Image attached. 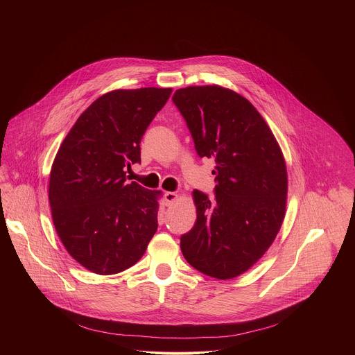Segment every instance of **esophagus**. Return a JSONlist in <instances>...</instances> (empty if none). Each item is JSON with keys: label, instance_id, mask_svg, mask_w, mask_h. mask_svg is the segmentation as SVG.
<instances>
[{"label": "esophagus", "instance_id": "esophagus-1", "mask_svg": "<svg viewBox=\"0 0 355 355\" xmlns=\"http://www.w3.org/2000/svg\"><path fill=\"white\" fill-rule=\"evenodd\" d=\"M176 198H178V194H176V193L168 191V193H165V194H164V201H165V205H166V206H171L172 203L176 201Z\"/></svg>", "mask_w": 355, "mask_h": 355}]
</instances>
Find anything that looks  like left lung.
<instances>
[{"mask_svg": "<svg viewBox=\"0 0 355 355\" xmlns=\"http://www.w3.org/2000/svg\"><path fill=\"white\" fill-rule=\"evenodd\" d=\"M172 101L200 157L216 162L214 200L194 190L197 221L180 249L197 270L234 279L265 254L286 214L287 168L270 128L241 94L221 86H190Z\"/></svg>", "mask_w": 355, "mask_h": 355, "instance_id": "1", "label": "left lung"}]
</instances>
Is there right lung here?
<instances>
[{"label": "right lung", "instance_id": "add662e5", "mask_svg": "<svg viewBox=\"0 0 355 355\" xmlns=\"http://www.w3.org/2000/svg\"><path fill=\"white\" fill-rule=\"evenodd\" d=\"M172 89L113 90L76 120L53 161L49 203L73 259L97 275L137 263L157 231L158 197L125 171L141 162V139Z\"/></svg>", "mask_w": 355, "mask_h": 355}]
</instances>
